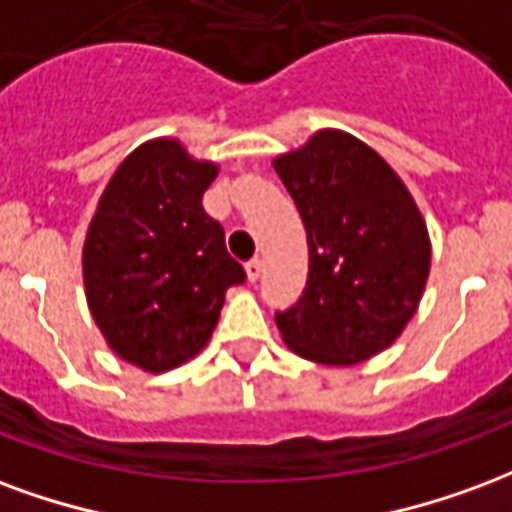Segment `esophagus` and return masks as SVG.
I'll use <instances>...</instances> for the list:
<instances>
[{"label": "esophagus", "mask_w": 512, "mask_h": 512, "mask_svg": "<svg viewBox=\"0 0 512 512\" xmlns=\"http://www.w3.org/2000/svg\"><path fill=\"white\" fill-rule=\"evenodd\" d=\"M261 270H264V264H261V259L256 256V259H251L248 264H245V272H248V281L256 283L261 278Z\"/></svg>", "instance_id": "1"}]
</instances>
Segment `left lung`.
I'll return each instance as SVG.
<instances>
[{
  "instance_id": "1",
  "label": "left lung",
  "mask_w": 512,
  "mask_h": 512,
  "mask_svg": "<svg viewBox=\"0 0 512 512\" xmlns=\"http://www.w3.org/2000/svg\"><path fill=\"white\" fill-rule=\"evenodd\" d=\"M308 234V283L275 313L289 349L354 365L401 335L420 305L431 240L412 193L360 138L319 130L272 160Z\"/></svg>"
}]
</instances>
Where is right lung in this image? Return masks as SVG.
Wrapping results in <instances>:
<instances>
[{
	"instance_id": "right-lung-1",
	"label": "right lung",
	"mask_w": 512,
	"mask_h": 512,
	"mask_svg": "<svg viewBox=\"0 0 512 512\" xmlns=\"http://www.w3.org/2000/svg\"><path fill=\"white\" fill-rule=\"evenodd\" d=\"M218 177L177 138H155L122 160L84 242V289L108 346L149 374L207 346L229 286L245 270L201 196Z\"/></svg>"
}]
</instances>
